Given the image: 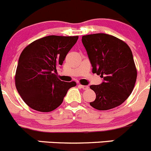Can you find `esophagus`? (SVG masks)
Instances as JSON below:
<instances>
[{"label":"esophagus","mask_w":151,"mask_h":151,"mask_svg":"<svg viewBox=\"0 0 151 151\" xmlns=\"http://www.w3.org/2000/svg\"><path fill=\"white\" fill-rule=\"evenodd\" d=\"M79 86H80L81 88H82L83 89H84V90H86V89H89V86H85V85H79Z\"/></svg>","instance_id":"obj_1"}]
</instances>
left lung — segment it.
<instances>
[{
  "label": "left lung",
  "mask_w": 151,
  "mask_h": 151,
  "mask_svg": "<svg viewBox=\"0 0 151 151\" xmlns=\"http://www.w3.org/2000/svg\"><path fill=\"white\" fill-rule=\"evenodd\" d=\"M82 43L92 66V73L104 78L101 84L90 86L96 94L90 106L98 110H108L121 105L132 92L137 76L129 46L106 34L83 36Z\"/></svg>",
  "instance_id": "1"
}]
</instances>
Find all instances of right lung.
Segmentation results:
<instances>
[{
  "mask_svg": "<svg viewBox=\"0 0 151 151\" xmlns=\"http://www.w3.org/2000/svg\"><path fill=\"white\" fill-rule=\"evenodd\" d=\"M78 37L47 36L25 47L19 58L15 86L23 101L33 109L49 112L62 104L75 81L59 80L56 68L62 65Z\"/></svg>",
  "mask_w": 151,
  "mask_h": 151,
  "instance_id": "1",
  "label": "right lung"
}]
</instances>
